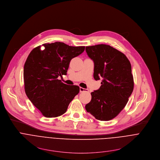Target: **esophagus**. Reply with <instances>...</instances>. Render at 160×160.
<instances>
[{
	"label": "esophagus",
	"instance_id": "34e87169",
	"mask_svg": "<svg viewBox=\"0 0 160 160\" xmlns=\"http://www.w3.org/2000/svg\"><path fill=\"white\" fill-rule=\"evenodd\" d=\"M79 90H80V92H88V89H85V88H83L82 87H80L79 88Z\"/></svg>",
	"mask_w": 160,
	"mask_h": 160
}]
</instances>
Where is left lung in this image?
<instances>
[{"label": "left lung", "mask_w": 160, "mask_h": 160, "mask_svg": "<svg viewBox=\"0 0 160 160\" xmlns=\"http://www.w3.org/2000/svg\"><path fill=\"white\" fill-rule=\"evenodd\" d=\"M86 51L94 63V79H101L102 85L91 93L92 100L85 109L97 119L109 121L125 107L133 92L130 62L122 52L109 45L86 46Z\"/></svg>", "instance_id": "obj_1"}]
</instances>
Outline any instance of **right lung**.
Segmentation results:
<instances>
[{
	"label": "right lung",
	"instance_id": "add662e5",
	"mask_svg": "<svg viewBox=\"0 0 160 160\" xmlns=\"http://www.w3.org/2000/svg\"><path fill=\"white\" fill-rule=\"evenodd\" d=\"M44 47L45 49L41 50ZM84 46H70L61 42L43 44L29 54L23 69L25 91L31 102L46 118L63 114L79 87L58 79L66 75L70 60L81 55Z\"/></svg>",
	"mask_w": 160,
	"mask_h": 160
}]
</instances>
